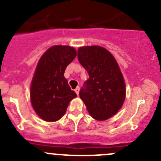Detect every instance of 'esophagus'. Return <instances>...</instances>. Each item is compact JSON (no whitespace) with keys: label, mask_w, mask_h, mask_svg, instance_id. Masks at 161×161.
<instances>
[{"label":"esophagus","mask_w":161,"mask_h":161,"mask_svg":"<svg viewBox=\"0 0 161 161\" xmlns=\"http://www.w3.org/2000/svg\"><path fill=\"white\" fill-rule=\"evenodd\" d=\"M79 90H80V89H79V87H76V89H75V92H76V94H77V95H79Z\"/></svg>","instance_id":"obj_1"}]
</instances>
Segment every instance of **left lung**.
<instances>
[{
    "instance_id": "1",
    "label": "left lung",
    "mask_w": 161,
    "mask_h": 161,
    "mask_svg": "<svg viewBox=\"0 0 161 161\" xmlns=\"http://www.w3.org/2000/svg\"><path fill=\"white\" fill-rule=\"evenodd\" d=\"M79 63L89 78L79 97L90 114L97 121H105L121 109L125 99V83L113 55L100 46H86L78 50Z\"/></svg>"
}]
</instances>
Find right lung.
Segmentation results:
<instances>
[{
	"instance_id": "add662e5",
	"label": "right lung",
	"mask_w": 161,
	"mask_h": 161,
	"mask_svg": "<svg viewBox=\"0 0 161 161\" xmlns=\"http://www.w3.org/2000/svg\"><path fill=\"white\" fill-rule=\"evenodd\" d=\"M77 52L69 46L55 45L40 58L30 87L34 111L46 121H56L65 114L69 102L77 97L71 90L64 73Z\"/></svg>"
}]
</instances>
